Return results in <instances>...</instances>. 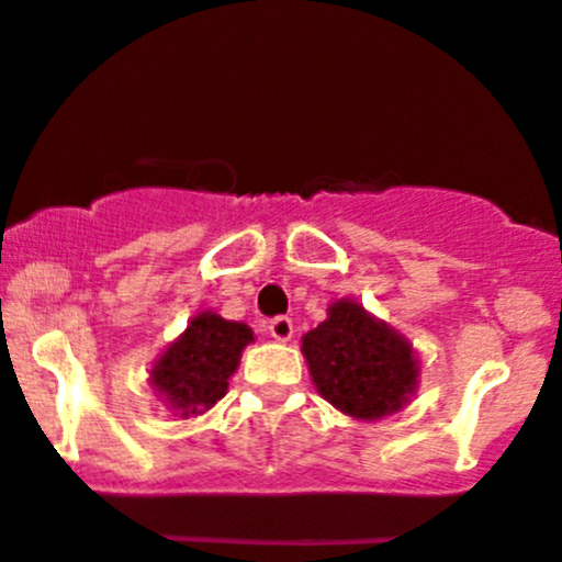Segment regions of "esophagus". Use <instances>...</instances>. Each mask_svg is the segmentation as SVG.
<instances>
[{
	"label": "esophagus",
	"instance_id": "1",
	"mask_svg": "<svg viewBox=\"0 0 562 562\" xmlns=\"http://www.w3.org/2000/svg\"><path fill=\"white\" fill-rule=\"evenodd\" d=\"M269 335L274 337V340H291L293 335V321L288 318V315H277V318L269 321Z\"/></svg>",
	"mask_w": 562,
	"mask_h": 562
}]
</instances>
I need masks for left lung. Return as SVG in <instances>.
<instances>
[{
  "label": "left lung",
  "mask_w": 562,
  "mask_h": 562,
  "mask_svg": "<svg viewBox=\"0 0 562 562\" xmlns=\"http://www.w3.org/2000/svg\"><path fill=\"white\" fill-rule=\"evenodd\" d=\"M302 351L321 395L357 419L397 412L417 384L412 346L348 299L302 337Z\"/></svg>",
  "instance_id": "left-lung-1"
}]
</instances>
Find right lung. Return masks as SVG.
Wrapping results in <instances>:
<instances>
[{
    "label": "right lung",
    "mask_w": 562,
    "mask_h": 562,
    "mask_svg": "<svg viewBox=\"0 0 562 562\" xmlns=\"http://www.w3.org/2000/svg\"><path fill=\"white\" fill-rule=\"evenodd\" d=\"M252 329L214 313H200L156 362L150 381L167 406L181 414H203L225 397L227 379L236 373Z\"/></svg>",
    "instance_id": "right-lung-1"
}]
</instances>
